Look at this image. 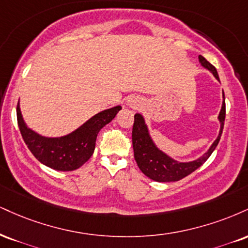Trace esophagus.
Masks as SVG:
<instances>
[{
    "label": "esophagus",
    "instance_id": "obj_1",
    "mask_svg": "<svg viewBox=\"0 0 248 248\" xmlns=\"http://www.w3.org/2000/svg\"><path fill=\"white\" fill-rule=\"evenodd\" d=\"M127 103H128V106L133 107V108H137V107L140 106V101L135 99V98H129Z\"/></svg>",
    "mask_w": 248,
    "mask_h": 248
}]
</instances>
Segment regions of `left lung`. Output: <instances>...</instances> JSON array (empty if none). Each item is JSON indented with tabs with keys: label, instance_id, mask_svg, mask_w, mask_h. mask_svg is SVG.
I'll return each mask as SVG.
<instances>
[{
	"label": "left lung",
	"instance_id": "8db88e82",
	"mask_svg": "<svg viewBox=\"0 0 248 248\" xmlns=\"http://www.w3.org/2000/svg\"><path fill=\"white\" fill-rule=\"evenodd\" d=\"M200 62L213 73V75L219 80L218 74H217L216 68L214 67L210 62H208L203 56H199ZM223 105L220 109L218 119L220 122V130L218 137L216 141L213 143L208 153H205L203 156L200 157L199 159L193 160L189 163H179L177 160L172 159L168 155H165L163 151H160L149 135L147 124H145L144 119L141 114H135L134 116V126H133V149H134V157L137 163L140 170L147 175L148 178L153 179L158 183H170V181H178L181 179L187 177L190 173L198 170L200 166L203 164L213 151L216 149L218 144L220 136H222L223 127H224L225 120V97L223 92Z\"/></svg>",
	"mask_w": 248,
	"mask_h": 248
}]
</instances>
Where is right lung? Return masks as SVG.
Segmentation results:
<instances>
[{
    "mask_svg": "<svg viewBox=\"0 0 248 248\" xmlns=\"http://www.w3.org/2000/svg\"><path fill=\"white\" fill-rule=\"evenodd\" d=\"M120 109L121 106H115L98 113L78 129L65 136L45 137L26 126L18 101L17 122L24 142L39 162L58 171H73L90 159L99 130L109 124Z\"/></svg>",
    "mask_w": 248,
    "mask_h": 248,
    "instance_id": "add662e5",
    "label": "right lung"
}]
</instances>
